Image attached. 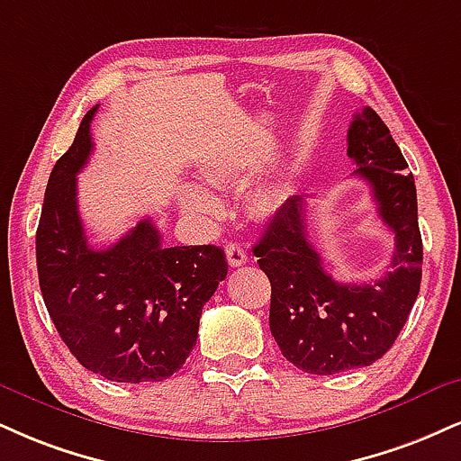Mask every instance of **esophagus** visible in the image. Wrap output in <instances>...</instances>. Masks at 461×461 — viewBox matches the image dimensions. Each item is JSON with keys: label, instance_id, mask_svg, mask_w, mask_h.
I'll return each instance as SVG.
<instances>
[{"label": "esophagus", "instance_id": "obj_1", "mask_svg": "<svg viewBox=\"0 0 461 461\" xmlns=\"http://www.w3.org/2000/svg\"><path fill=\"white\" fill-rule=\"evenodd\" d=\"M225 255H227V262L231 266H245L249 255L245 251V247L236 245V242H230V245H225Z\"/></svg>", "mask_w": 461, "mask_h": 461}]
</instances>
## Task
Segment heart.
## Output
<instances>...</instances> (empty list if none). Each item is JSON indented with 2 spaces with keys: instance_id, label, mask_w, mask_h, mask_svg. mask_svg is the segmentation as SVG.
<instances>
[{
  "instance_id": "obj_1",
  "label": "heart",
  "mask_w": 461,
  "mask_h": 461,
  "mask_svg": "<svg viewBox=\"0 0 461 461\" xmlns=\"http://www.w3.org/2000/svg\"><path fill=\"white\" fill-rule=\"evenodd\" d=\"M206 176L212 185H227V182L234 180V171L225 167V165H214V167L208 169ZM284 199L285 197L284 193H281V188L259 186L255 188L251 197H249V208H251V212L258 216V219H270V216H275L281 210V206H284ZM180 203L188 214L195 216H214L221 208L219 197L212 195L208 188L195 185H188L182 188Z\"/></svg>"
}]
</instances>
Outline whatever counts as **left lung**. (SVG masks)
I'll return each instance as SVG.
<instances>
[{"instance_id": "left-lung-1", "label": "left lung", "mask_w": 461, "mask_h": 461, "mask_svg": "<svg viewBox=\"0 0 461 461\" xmlns=\"http://www.w3.org/2000/svg\"><path fill=\"white\" fill-rule=\"evenodd\" d=\"M354 176L369 182L380 219L395 234L391 270L371 284H339L307 236V195H292L253 247L270 279V332L284 357L315 375L367 367L384 357L420 290L423 242L417 186L391 131L371 107L348 131Z\"/></svg>"}]
</instances>
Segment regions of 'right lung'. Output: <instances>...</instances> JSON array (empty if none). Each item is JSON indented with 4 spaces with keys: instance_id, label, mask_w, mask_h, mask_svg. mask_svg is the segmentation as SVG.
<instances>
[{
    "instance_id": "1",
    "label": "right lung",
    "mask_w": 461,
    "mask_h": 461,
    "mask_svg": "<svg viewBox=\"0 0 461 461\" xmlns=\"http://www.w3.org/2000/svg\"><path fill=\"white\" fill-rule=\"evenodd\" d=\"M96 109L49 176L36 231L38 281L55 329L83 367L111 382H160L195 346L203 304L227 276L225 253L214 245L165 247L149 219L109 249H92L77 174L92 154Z\"/></svg>"
}]
</instances>
